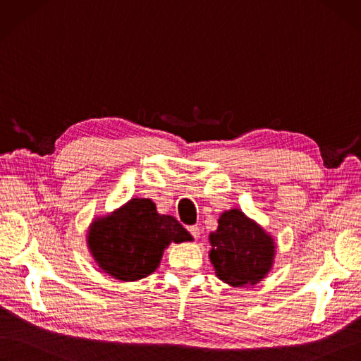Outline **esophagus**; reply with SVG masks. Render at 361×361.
<instances>
[{
	"instance_id": "esophagus-1",
	"label": "esophagus",
	"mask_w": 361,
	"mask_h": 361,
	"mask_svg": "<svg viewBox=\"0 0 361 361\" xmlns=\"http://www.w3.org/2000/svg\"><path fill=\"white\" fill-rule=\"evenodd\" d=\"M189 232L192 233V236L195 238V239H199V238H201V229H199L197 228V226H189Z\"/></svg>"
}]
</instances>
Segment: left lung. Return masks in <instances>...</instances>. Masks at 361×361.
Masks as SVG:
<instances>
[{"mask_svg": "<svg viewBox=\"0 0 361 361\" xmlns=\"http://www.w3.org/2000/svg\"><path fill=\"white\" fill-rule=\"evenodd\" d=\"M209 244L216 275L232 287L255 286L272 269L274 238L241 209L223 212L217 231L209 233Z\"/></svg>", "mask_w": 361, "mask_h": 361, "instance_id": "obj_1", "label": "left lung"}]
</instances>
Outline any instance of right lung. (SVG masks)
Segmentation results:
<instances>
[{
    "label": "right lung",
    "instance_id": "1",
    "mask_svg": "<svg viewBox=\"0 0 361 361\" xmlns=\"http://www.w3.org/2000/svg\"><path fill=\"white\" fill-rule=\"evenodd\" d=\"M86 241L99 269L128 283L153 274L171 243L193 238L176 217L159 214L152 199L133 197L111 214L93 220Z\"/></svg>",
    "mask_w": 361,
    "mask_h": 361
}]
</instances>
